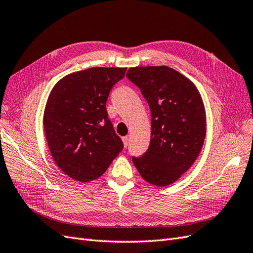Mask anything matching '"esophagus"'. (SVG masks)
<instances>
[{
    "label": "esophagus",
    "mask_w": 253,
    "mask_h": 253,
    "mask_svg": "<svg viewBox=\"0 0 253 253\" xmlns=\"http://www.w3.org/2000/svg\"><path fill=\"white\" fill-rule=\"evenodd\" d=\"M122 141H124V145H125V148H127V145H128V137H122Z\"/></svg>",
    "instance_id": "34e87169"
}]
</instances>
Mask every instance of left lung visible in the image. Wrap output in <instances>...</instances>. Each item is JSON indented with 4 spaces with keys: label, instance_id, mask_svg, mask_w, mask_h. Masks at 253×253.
<instances>
[{
    "label": "left lung",
    "instance_id": "8db88e82",
    "mask_svg": "<svg viewBox=\"0 0 253 253\" xmlns=\"http://www.w3.org/2000/svg\"><path fill=\"white\" fill-rule=\"evenodd\" d=\"M127 79L141 90L151 111L148 150L133 163L158 187L177 180L193 165L206 136V115L194 84L168 66L129 68Z\"/></svg>",
    "mask_w": 253,
    "mask_h": 253
}]
</instances>
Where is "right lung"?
<instances>
[{
  "mask_svg": "<svg viewBox=\"0 0 253 253\" xmlns=\"http://www.w3.org/2000/svg\"><path fill=\"white\" fill-rule=\"evenodd\" d=\"M126 68L91 67L61 79L44 112V131L58 167L78 181L101 176L124 149L106 101Z\"/></svg>",
  "mask_w": 253,
  "mask_h": 253,
  "instance_id": "right-lung-1",
  "label": "right lung"
}]
</instances>
